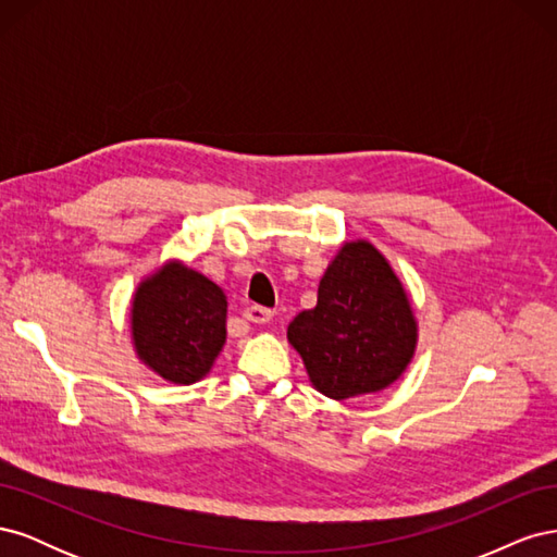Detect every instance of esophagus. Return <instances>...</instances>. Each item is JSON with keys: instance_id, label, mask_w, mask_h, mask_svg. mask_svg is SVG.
<instances>
[{"instance_id": "1", "label": "esophagus", "mask_w": 557, "mask_h": 557, "mask_svg": "<svg viewBox=\"0 0 557 557\" xmlns=\"http://www.w3.org/2000/svg\"><path fill=\"white\" fill-rule=\"evenodd\" d=\"M272 315H274V311L272 309H267V307H248L246 311H244V318L246 320H250V323H258V325H262V323H269V320H272Z\"/></svg>"}]
</instances>
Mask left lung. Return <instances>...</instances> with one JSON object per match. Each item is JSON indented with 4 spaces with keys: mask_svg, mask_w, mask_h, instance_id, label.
Returning <instances> with one entry per match:
<instances>
[{
    "mask_svg": "<svg viewBox=\"0 0 557 557\" xmlns=\"http://www.w3.org/2000/svg\"><path fill=\"white\" fill-rule=\"evenodd\" d=\"M288 342L311 385L330 399L385 391L411 362L418 323L401 281L364 239L348 242L327 264L318 305L295 315Z\"/></svg>",
    "mask_w": 557,
    "mask_h": 557,
    "instance_id": "obj_1",
    "label": "left lung"
}]
</instances>
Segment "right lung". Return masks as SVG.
<instances>
[{
    "mask_svg": "<svg viewBox=\"0 0 557 557\" xmlns=\"http://www.w3.org/2000/svg\"><path fill=\"white\" fill-rule=\"evenodd\" d=\"M139 360L170 383L205 379L225 346L227 297L213 281L172 260L137 285L129 309Z\"/></svg>",
    "mask_w": 557,
    "mask_h": 557,
    "instance_id": "obj_1",
    "label": "right lung"
}]
</instances>
